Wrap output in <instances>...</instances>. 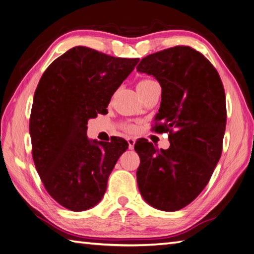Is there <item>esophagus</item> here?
<instances>
[{
  "label": "esophagus",
  "instance_id": "esophagus-1",
  "mask_svg": "<svg viewBox=\"0 0 254 254\" xmlns=\"http://www.w3.org/2000/svg\"><path fill=\"white\" fill-rule=\"evenodd\" d=\"M135 140L136 138L135 137H127V143H128V149H133L134 145H135Z\"/></svg>",
  "mask_w": 254,
  "mask_h": 254
}]
</instances>
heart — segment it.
<instances>
[{
  "label": "heart",
  "mask_w": 254,
  "mask_h": 254,
  "mask_svg": "<svg viewBox=\"0 0 254 254\" xmlns=\"http://www.w3.org/2000/svg\"><path fill=\"white\" fill-rule=\"evenodd\" d=\"M152 83H155L154 80H151V79H143V80H140V81L138 82L137 88L148 86V85H150V84H152ZM127 129H129V131H133V129H135V126H128V127H127Z\"/></svg>",
  "instance_id": "heart-1"
}]
</instances>
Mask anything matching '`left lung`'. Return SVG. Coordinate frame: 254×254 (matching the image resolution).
<instances>
[{
  "instance_id": "left-lung-1",
  "label": "left lung",
  "mask_w": 254,
  "mask_h": 254,
  "mask_svg": "<svg viewBox=\"0 0 254 254\" xmlns=\"http://www.w3.org/2000/svg\"><path fill=\"white\" fill-rule=\"evenodd\" d=\"M137 71L155 76L161 104L152 129L169 133L170 147L135 143L140 163L137 185L158 210L178 211L209 183L222 154L226 100L222 80L207 58L190 46H174L143 58Z\"/></svg>"
}]
</instances>
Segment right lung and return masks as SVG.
Returning a JSON list of instances; mask_svg holds the SVG:
<instances>
[{
    "instance_id": "add662e5",
    "label": "right lung",
    "mask_w": 254,
    "mask_h": 254,
    "mask_svg": "<svg viewBox=\"0 0 254 254\" xmlns=\"http://www.w3.org/2000/svg\"><path fill=\"white\" fill-rule=\"evenodd\" d=\"M139 58L75 46L53 62L34 93L29 131L32 158L50 196L74 212L96 205L127 141L90 140L88 119L107 114L114 93Z\"/></svg>"
}]
</instances>
